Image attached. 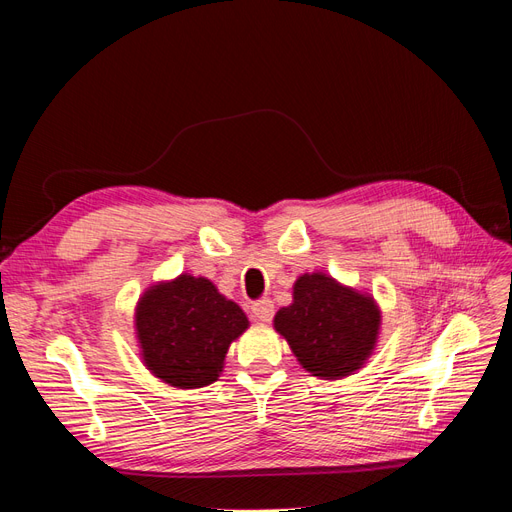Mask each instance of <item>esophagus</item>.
Listing matches in <instances>:
<instances>
[{"label":"esophagus","instance_id":"esophagus-1","mask_svg":"<svg viewBox=\"0 0 512 512\" xmlns=\"http://www.w3.org/2000/svg\"><path fill=\"white\" fill-rule=\"evenodd\" d=\"M252 314L256 320L260 322H271L273 314H275V307H273V301L271 299H260L252 305Z\"/></svg>","mask_w":512,"mask_h":512}]
</instances>
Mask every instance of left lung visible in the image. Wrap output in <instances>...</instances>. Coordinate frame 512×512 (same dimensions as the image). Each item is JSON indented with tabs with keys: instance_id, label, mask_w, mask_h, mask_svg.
I'll list each match as a JSON object with an SVG mask.
<instances>
[{
	"instance_id": "left-lung-1",
	"label": "left lung",
	"mask_w": 512,
	"mask_h": 512,
	"mask_svg": "<svg viewBox=\"0 0 512 512\" xmlns=\"http://www.w3.org/2000/svg\"><path fill=\"white\" fill-rule=\"evenodd\" d=\"M273 327L309 374L339 380L369 359L380 309L369 294L342 286L327 273H305L294 282L292 303L275 314Z\"/></svg>"
}]
</instances>
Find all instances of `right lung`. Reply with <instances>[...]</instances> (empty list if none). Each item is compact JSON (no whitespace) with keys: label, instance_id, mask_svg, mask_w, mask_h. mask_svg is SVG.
<instances>
[{"label":"right lung","instance_id":"1","mask_svg":"<svg viewBox=\"0 0 512 512\" xmlns=\"http://www.w3.org/2000/svg\"><path fill=\"white\" fill-rule=\"evenodd\" d=\"M250 327L243 309L207 277L179 275L151 286L136 305V337L153 376L177 389L220 378L228 346Z\"/></svg>","mask_w":512,"mask_h":512}]
</instances>
